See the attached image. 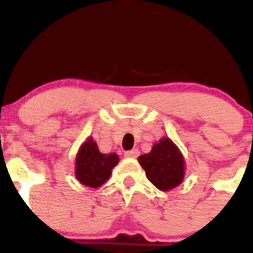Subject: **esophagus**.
Instances as JSON below:
<instances>
[{"mask_svg": "<svg viewBox=\"0 0 253 253\" xmlns=\"http://www.w3.org/2000/svg\"><path fill=\"white\" fill-rule=\"evenodd\" d=\"M139 154V150L138 149H132V150H127L126 153H125V155H126L127 158H137Z\"/></svg>", "mask_w": 253, "mask_h": 253, "instance_id": "1", "label": "esophagus"}]
</instances>
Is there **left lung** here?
<instances>
[{
    "label": "left lung",
    "mask_w": 253,
    "mask_h": 253,
    "mask_svg": "<svg viewBox=\"0 0 253 253\" xmlns=\"http://www.w3.org/2000/svg\"><path fill=\"white\" fill-rule=\"evenodd\" d=\"M148 180L160 191L177 187L185 177V158L169 137L154 143L148 154L138 157Z\"/></svg>",
    "instance_id": "obj_1"
}]
</instances>
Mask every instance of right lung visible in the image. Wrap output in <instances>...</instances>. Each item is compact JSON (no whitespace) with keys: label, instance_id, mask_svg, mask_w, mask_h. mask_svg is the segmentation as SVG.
Masks as SVG:
<instances>
[{"label":"right lung","instance_id":"1","mask_svg":"<svg viewBox=\"0 0 253 253\" xmlns=\"http://www.w3.org/2000/svg\"><path fill=\"white\" fill-rule=\"evenodd\" d=\"M116 153L103 154L91 137L79 147L76 155V178L84 186L96 188L106 182L112 169L119 164Z\"/></svg>","mask_w":253,"mask_h":253}]
</instances>
